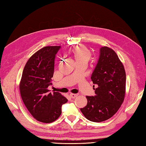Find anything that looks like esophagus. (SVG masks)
I'll list each match as a JSON object with an SVG mask.
<instances>
[{"label":"esophagus","instance_id":"obj_1","mask_svg":"<svg viewBox=\"0 0 146 146\" xmlns=\"http://www.w3.org/2000/svg\"><path fill=\"white\" fill-rule=\"evenodd\" d=\"M77 96H78V95H77V94H70V97L71 98H75L77 97Z\"/></svg>","mask_w":146,"mask_h":146}]
</instances>
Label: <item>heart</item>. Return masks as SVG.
<instances>
[{"instance_id":"1","label":"heart","mask_w":146,"mask_h":146,"mask_svg":"<svg viewBox=\"0 0 146 146\" xmlns=\"http://www.w3.org/2000/svg\"><path fill=\"white\" fill-rule=\"evenodd\" d=\"M70 54L76 64L80 63L86 64L92 56L90 50L83 45L74 47L70 51Z\"/></svg>"}]
</instances>
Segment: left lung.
Segmentation results:
<instances>
[{
	"mask_svg": "<svg viewBox=\"0 0 146 146\" xmlns=\"http://www.w3.org/2000/svg\"><path fill=\"white\" fill-rule=\"evenodd\" d=\"M91 79L97 85L94 88L95 95L86 96L87 105L80 110L92 122H103L119 109L125 94L124 67L112 49L107 46L100 48V56Z\"/></svg>",
	"mask_w": 146,
	"mask_h": 146,
	"instance_id": "left-lung-1",
	"label": "left lung"
}]
</instances>
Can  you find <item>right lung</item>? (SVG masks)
I'll return each instance as SVG.
<instances>
[{
	"mask_svg": "<svg viewBox=\"0 0 146 146\" xmlns=\"http://www.w3.org/2000/svg\"><path fill=\"white\" fill-rule=\"evenodd\" d=\"M61 46H46L35 52L24 66L20 94L24 105L39 122L51 123L61 114V107L68 100L60 93L48 89L52 85L54 59Z\"/></svg>",
	"mask_w": 146,
	"mask_h": 146,
	"instance_id": "1",
	"label": "right lung"
}]
</instances>
